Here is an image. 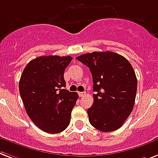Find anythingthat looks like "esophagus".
Masks as SVG:
<instances>
[{
    "label": "esophagus",
    "mask_w": 158,
    "mask_h": 158,
    "mask_svg": "<svg viewBox=\"0 0 158 158\" xmlns=\"http://www.w3.org/2000/svg\"><path fill=\"white\" fill-rule=\"evenodd\" d=\"M86 95L85 92H79V96L80 97H85Z\"/></svg>",
    "instance_id": "esophagus-1"
}]
</instances>
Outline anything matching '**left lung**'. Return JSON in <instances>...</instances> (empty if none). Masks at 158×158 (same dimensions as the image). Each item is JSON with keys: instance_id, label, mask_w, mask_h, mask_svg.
<instances>
[{"instance_id": "left-lung-1", "label": "left lung", "mask_w": 158, "mask_h": 158, "mask_svg": "<svg viewBox=\"0 0 158 158\" xmlns=\"http://www.w3.org/2000/svg\"><path fill=\"white\" fill-rule=\"evenodd\" d=\"M89 68L95 94L87 113L90 124L110 132L122 127L133 110L137 79L130 62L112 51L93 52L77 57Z\"/></svg>"}]
</instances>
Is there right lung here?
Here are the masks:
<instances>
[{"label": "right lung", "instance_id": "obj_1", "mask_svg": "<svg viewBox=\"0 0 158 158\" xmlns=\"http://www.w3.org/2000/svg\"><path fill=\"white\" fill-rule=\"evenodd\" d=\"M71 56H41L23 69L19 93L27 114L46 133H60L69 127L78 94L64 89V74Z\"/></svg>", "mask_w": 158, "mask_h": 158}]
</instances>
